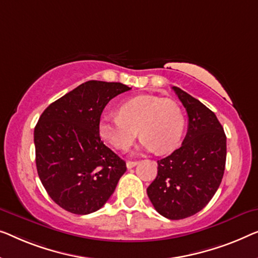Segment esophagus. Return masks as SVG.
<instances>
[{
  "label": "esophagus",
  "instance_id": "esophagus-1",
  "mask_svg": "<svg viewBox=\"0 0 258 258\" xmlns=\"http://www.w3.org/2000/svg\"><path fill=\"white\" fill-rule=\"evenodd\" d=\"M136 165H137V162H133V160H128V162H126V167H128V169H132V167Z\"/></svg>",
  "mask_w": 258,
  "mask_h": 258
}]
</instances>
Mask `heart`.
Returning <instances> with one entry per match:
<instances>
[{
  "mask_svg": "<svg viewBox=\"0 0 258 258\" xmlns=\"http://www.w3.org/2000/svg\"><path fill=\"white\" fill-rule=\"evenodd\" d=\"M118 116L100 118L99 135L116 150H126L138 135L145 150L166 154L177 147L184 133L185 118L171 99L143 94L122 103Z\"/></svg>",
  "mask_w": 258,
  "mask_h": 258,
  "instance_id": "b5f03b06",
  "label": "heart"
}]
</instances>
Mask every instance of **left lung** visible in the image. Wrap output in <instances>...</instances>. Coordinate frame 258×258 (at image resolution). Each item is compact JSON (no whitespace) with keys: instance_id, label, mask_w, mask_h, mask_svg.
<instances>
[{"instance_id":"left-lung-1","label":"left lung","mask_w":258,"mask_h":258,"mask_svg":"<svg viewBox=\"0 0 258 258\" xmlns=\"http://www.w3.org/2000/svg\"><path fill=\"white\" fill-rule=\"evenodd\" d=\"M172 88L187 111V134L180 148L157 160L158 172L147 193L160 215L180 220L200 212L218 191L227 144L215 114L182 89Z\"/></svg>"}]
</instances>
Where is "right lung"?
Wrapping results in <instances>:
<instances>
[{
  "label": "right lung",
  "mask_w": 258,
  "mask_h": 258,
  "mask_svg": "<svg viewBox=\"0 0 258 258\" xmlns=\"http://www.w3.org/2000/svg\"><path fill=\"white\" fill-rule=\"evenodd\" d=\"M129 89L121 83L87 81L40 115L33 133L37 172L65 211L85 215L100 210L126 171L124 160L103 144L98 125L107 103Z\"/></svg>",
  "instance_id": "obj_1"
}]
</instances>
